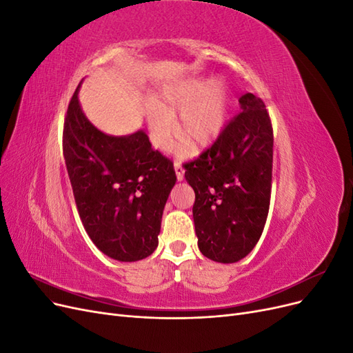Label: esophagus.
<instances>
[{
	"instance_id": "obj_1",
	"label": "esophagus",
	"mask_w": 353,
	"mask_h": 353,
	"mask_svg": "<svg viewBox=\"0 0 353 353\" xmlns=\"http://www.w3.org/2000/svg\"><path fill=\"white\" fill-rule=\"evenodd\" d=\"M174 169H175V174H176V179L183 181L184 179V168H183V165H181V162H178V160H175V162H174Z\"/></svg>"
}]
</instances>
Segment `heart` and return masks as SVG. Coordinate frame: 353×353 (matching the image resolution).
Returning <instances> with one entry per match:
<instances>
[{"label": "heart", "instance_id": "1", "mask_svg": "<svg viewBox=\"0 0 353 353\" xmlns=\"http://www.w3.org/2000/svg\"><path fill=\"white\" fill-rule=\"evenodd\" d=\"M228 91L221 79L205 81L191 78L175 82L160 90L154 100L145 103V117L154 147L166 150L178 134L197 148L212 144L221 135L228 116ZM188 152V144L181 143L178 153Z\"/></svg>", "mask_w": 353, "mask_h": 353}]
</instances>
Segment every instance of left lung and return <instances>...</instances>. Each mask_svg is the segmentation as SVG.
Instances as JSON below:
<instances>
[{
    "instance_id": "8db88e82",
    "label": "left lung",
    "mask_w": 353,
    "mask_h": 353,
    "mask_svg": "<svg viewBox=\"0 0 353 353\" xmlns=\"http://www.w3.org/2000/svg\"><path fill=\"white\" fill-rule=\"evenodd\" d=\"M218 140L184 165L193 187L199 249L206 258L234 263L259 241L268 216L274 135L265 103L252 92Z\"/></svg>"
}]
</instances>
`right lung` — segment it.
Wrapping results in <instances>:
<instances>
[{
	"mask_svg": "<svg viewBox=\"0 0 353 353\" xmlns=\"http://www.w3.org/2000/svg\"><path fill=\"white\" fill-rule=\"evenodd\" d=\"M78 90L63 128V154L82 225L92 243L121 262L150 256L176 175L140 130L113 137L83 114Z\"/></svg>",
	"mask_w": 353,
	"mask_h": 353,
	"instance_id": "obj_1",
	"label": "right lung"
}]
</instances>
